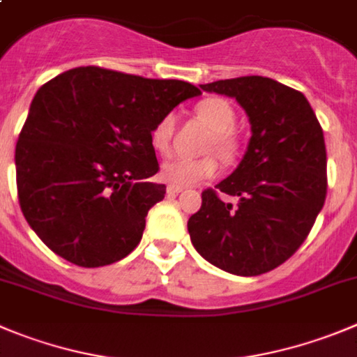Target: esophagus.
Wrapping results in <instances>:
<instances>
[{
    "label": "esophagus",
    "mask_w": 357,
    "mask_h": 357,
    "mask_svg": "<svg viewBox=\"0 0 357 357\" xmlns=\"http://www.w3.org/2000/svg\"><path fill=\"white\" fill-rule=\"evenodd\" d=\"M179 192H183V186H174V185L167 186V195H178Z\"/></svg>",
    "instance_id": "34e87169"
}]
</instances>
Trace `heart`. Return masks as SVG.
<instances>
[{
    "label": "heart",
    "mask_w": 357,
    "mask_h": 357,
    "mask_svg": "<svg viewBox=\"0 0 357 357\" xmlns=\"http://www.w3.org/2000/svg\"><path fill=\"white\" fill-rule=\"evenodd\" d=\"M197 112L213 130L208 142V149H215L224 158H232L239 149L238 135L234 132L236 112L225 98L211 96L197 103ZM176 130V114L167 112L153 125L149 141L153 149L160 155H167L172 148V137ZM218 172V162L215 156H201V158H185L174 156L162 163L160 178L169 185L192 186L204 179L213 178Z\"/></svg>",
    "instance_id": "1"
}]
</instances>
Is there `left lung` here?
<instances>
[{"instance_id":"1","label":"left lung","mask_w":357,"mask_h":357,"mask_svg":"<svg viewBox=\"0 0 357 357\" xmlns=\"http://www.w3.org/2000/svg\"><path fill=\"white\" fill-rule=\"evenodd\" d=\"M245 109L252 137L238 169L215 188L240 199L224 203L216 190L188 220L192 245L216 268L257 276L284 264L303 245L328 192L324 133L305 95L261 75L201 84Z\"/></svg>"}]
</instances>
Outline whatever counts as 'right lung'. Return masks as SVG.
<instances>
[{"instance_id": "obj_1", "label": "right lung", "mask_w": 357, "mask_h": 357, "mask_svg": "<svg viewBox=\"0 0 357 357\" xmlns=\"http://www.w3.org/2000/svg\"><path fill=\"white\" fill-rule=\"evenodd\" d=\"M176 79L100 66L59 73L36 91L15 146L17 195L29 227L72 264L98 268L139 245L148 211L165 197L153 183L149 133L183 100Z\"/></svg>"}]
</instances>
